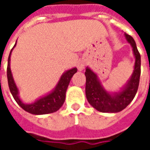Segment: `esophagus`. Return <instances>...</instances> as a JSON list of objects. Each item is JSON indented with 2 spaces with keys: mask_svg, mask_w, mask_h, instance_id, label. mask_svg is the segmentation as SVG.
I'll return each mask as SVG.
<instances>
[{
  "mask_svg": "<svg viewBox=\"0 0 150 150\" xmlns=\"http://www.w3.org/2000/svg\"><path fill=\"white\" fill-rule=\"evenodd\" d=\"M85 65H86V62H85L84 60H79L77 63V69H78V71H82L83 69L85 68Z\"/></svg>",
  "mask_w": 150,
  "mask_h": 150,
  "instance_id": "34e87169",
  "label": "esophagus"
}]
</instances>
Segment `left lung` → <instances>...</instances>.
<instances>
[{"label":"left lung","instance_id":"left-lung-1","mask_svg":"<svg viewBox=\"0 0 150 150\" xmlns=\"http://www.w3.org/2000/svg\"><path fill=\"white\" fill-rule=\"evenodd\" d=\"M125 36L132 46L135 63L132 75L119 91L114 92L107 91L97 74L89 67H86V97L88 103L101 112L116 113L125 109L135 97L138 89L141 75V55L134 39L129 34H125Z\"/></svg>","mask_w":150,"mask_h":150}]
</instances>
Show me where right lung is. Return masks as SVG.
<instances>
[{"label":"right lung","mask_w":150,"mask_h":150,"mask_svg":"<svg viewBox=\"0 0 150 150\" xmlns=\"http://www.w3.org/2000/svg\"><path fill=\"white\" fill-rule=\"evenodd\" d=\"M16 43L9 53L8 59V67H7L8 88H9L12 96H13L16 102L21 108H23L25 111L34 115H44V114H49V113L54 112L56 111H58L62 107L65 101L66 91L68 88V85L72 76L77 72V68L73 67L70 70L66 71L61 75L58 83L56 84L55 88H54L52 91L39 97L33 103L25 104L21 100L19 96V89L13 79L11 69H10V57H11L13 50L16 46Z\"/></svg>","instance_id":"1"}]
</instances>
